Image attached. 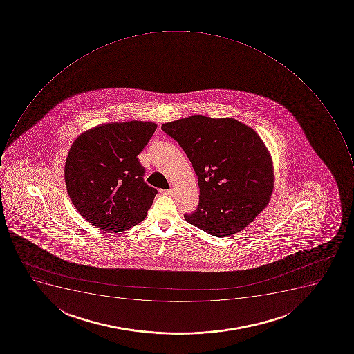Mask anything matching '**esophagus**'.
<instances>
[{"instance_id":"obj_1","label":"esophagus","mask_w":354,"mask_h":354,"mask_svg":"<svg viewBox=\"0 0 354 354\" xmlns=\"http://www.w3.org/2000/svg\"><path fill=\"white\" fill-rule=\"evenodd\" d=\"M160 192H162V195H173L174 194V189H166V190H160Z\"/></svg>"}]
</instances>
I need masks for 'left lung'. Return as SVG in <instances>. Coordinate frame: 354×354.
Returning a JSON list of instances; mask_svg holds the SVG:
<instances>
[{"instance_id":"left-lung-1","label":"left lung","mask_w":354,"mask_h":354,"mask_svg":"<svg viewBox=\"0 0 354 354\" xmlns=\"http://www.w3.org/2000/svg\"><path fill=\"white\" fill-rule=\"evenodd\" d=\"M192 162L199 205L185 219L214 237L245 229L268 206L274 185L272 158L254 129L231 117H186L162 124Z\"/></svg>"}]
</instances>
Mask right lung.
Segmentation results:
<instances>
[{
  "label": "right lung",
  "instance_id": "obj_1",
  "mask_svg": "<svg viewBox=\"0 0 354 354\" xmlns=\"http://www.w3.org/2000/svg\"><path fill=\"white\" fill-rule=\"evenodd\" d=\"M153 122L95 126L74 140L65 162L73 205L96 228L125 231L145 219L157 190L144 181L137 155L156 131Z\"/></svg>",
  "mask_w": 354,
  "mask_h": 354
}]
</instances>
